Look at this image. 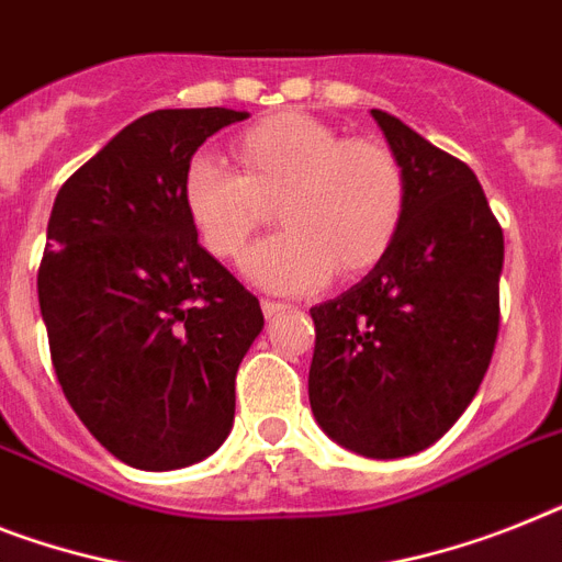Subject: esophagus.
I'll return each instance as SVG.
<instances>
[{
	"label": "esophagus",
	"mask_w": 562,
	"mask_h": 562,
	"mask_svg": "<svg viewBox=\"0 0 562 562\" xmlns=\"http://www.w3.org/2000/svg\"><path fill=\"white\" fill-rule=\"evenodd\" d=\"M261 310L267 318H276L278 313H284V310H290V304H284V301H272V299H263L261 301Z\"/></svg>",
	"instance_id": "obj_1"
}]
</instances>
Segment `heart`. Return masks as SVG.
I'll use <instances>...</instances> for the list:
<instances>
[{
    "label": "heart",
    "mask_w": 562,
    "mask_h": 562,
    "mask_svg": "<svg viewBox=\"0 0 562 562\" xmlns=\"http://www.w3.org/2000/svg\"><path fill=\"white\" fill-rule=\"evenodd\" d=\"M232 151L240 171L194 155L180 198L189 224L217 258H238L276 203L284 232L255 244L244 258L252 284L307 292L330 272L364 276L387 258L407 217L402 160L379 140L345 134L304 111H281L249 125Z\"/></svg>",
    "instance_id": "heart-1"
}]
</instances>
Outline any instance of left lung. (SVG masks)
Instances as JSON below:
<instances>
[{
  "label": "left lung",
  "instance_id": "left-lung-1",
  "mask_svg": "<svg viewBox=\"0 0 562 562\" xmlns=\"http://www.w3.org/2000/svg\"><path fill=\"white\" fill-rule=\"evenodd\" d=\"M407 178L402 235L361 284L310 310V407L347 451H425L465 414L499 333L503 226L462 160L373 109Z\"/></svg>",
  "mask_w": 562,
  "mask_h": 562
}]
</instances>
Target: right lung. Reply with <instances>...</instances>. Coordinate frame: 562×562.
Wrapping results in <instances>:
<instances>
[{
	"label": "right lung",
	"instance_id": "obj_1",
	"mask_svg": "<svg viewBox=\"0 0 562 562\" xmlns=\"http://www.w3.org/2000/svg\"><path fill=\"white\" fill-rule=\"evenodd\" d=\"M232 109H160L59 189L36 290L54 373L91 437L140 471L215 453L261 304L198 244L180 183Z\"/></svg>",
	"mask_w": 562,
	"mask_h": 562
}]
</instances>
